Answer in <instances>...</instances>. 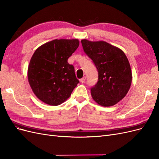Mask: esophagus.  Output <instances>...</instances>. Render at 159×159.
Here are the masks:
<instances>
[{"label": "esophagus", "mask_w": 159, "mask_h": 159, "mask_svg": "<svg viewBox=\"0 0 159 159\" xmlns=\"http://www.w3.org/2000/svg\"><path fill=\"white\" fill-rule=\"evenodd\" d=\"M85 79H86L85 77H83L82 78L80 79V82H81V83H82V84H83V83H84L85 81Z\"/></svg>", "instance_id": "34e87169"}]
</instances>
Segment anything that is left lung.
<instances>
[{"instance_id":"left-lung-1","label":"left lung","mask_w":159,"mask_h":159,"mask_svg":"<svg viewBox=\"0 0 159 159\" xmlns=\"http://www.w3.org/2000/svg\"><path fill=\"white\" fill-rule=\"evenodd\" d=\"M84 51L98 71L97 84L91 88L95 102L110 107L125 98L131 87L132 73L125 53L104 41L81 40Z\"/></svg>"}]
</instances>
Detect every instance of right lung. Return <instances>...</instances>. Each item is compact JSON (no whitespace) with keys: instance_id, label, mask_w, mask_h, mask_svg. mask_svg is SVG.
I'll list each match as a JSON object with an SVG mask.
<instances>
[{"instance_id":"right-lung-1","label":"right lung","mask_w":159,"mask_h":159,"mask_svg":"<svg viewBox=\"0 0 159 159\" xmlns=\"http://www.w3.org/2000/svg\"><path fill=\"white\" fill-rule=\"evenodd\" d=\"M80 44L77 39L54 40L34 53L28 68V82L42 102L58 105L69 98L79 80L68 59Z\"/></svg>"}]
</instances>
